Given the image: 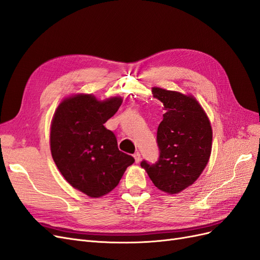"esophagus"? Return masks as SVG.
I'll use <instances>...</instances> for the list:
<instances>
[{
	"instance_id": "34e87169",
	"label": "esophagus",
	"mask_w": 260,
	"mask_h": 260,
	"mask_svg": "<svg viewBox=\"0 0 260 260\" xmlns=\"http://www.w3.org/2000/svg\"><path fill=\"white\" fill-rule=\"evenodd\" d=\"M133 157H135L136 162H140V160H141V154L139 152H137L135 155H133Z\"/></svg>"
}]
</instances>
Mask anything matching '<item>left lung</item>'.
<instances>
[{"mask_svg": "<svg viewBox=\"0 0 260 260\" xmlns=\"http://www.w3.org/2000/svg\"><path fill=\"white\" fill-rule=\"evenodd\" d=\"M152 92L166 113L157 129L158 160H143L141 167L157 188L177 194L193 184L205 169L211 153V125L192 95L160 88H153Z\"/></svg>", "mask_w": 260, "mask_h": 260, "instance_id": "obj_1", "label": "left lung"}]
</instances>
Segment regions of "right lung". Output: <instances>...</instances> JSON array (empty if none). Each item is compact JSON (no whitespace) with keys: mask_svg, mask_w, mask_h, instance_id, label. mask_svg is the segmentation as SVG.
<instances>
[{"mask_svg":"<svg viewBox=\"0 0 260 260\" xmlns=\"http://www.w3.org/2000/svg\"><path fill=\"white\" fill-rule=\"evenodd\" d=\"M121 103V98L98 101L92 94H77L62 101L54 114L53 159L67 182L90 198L113 191L135 162L118 149L114 132L104 127Z\"/></svg>","mask_w":260,"mask_h":260,"instance_id":"1","label":"right lung"}]
</instances>
